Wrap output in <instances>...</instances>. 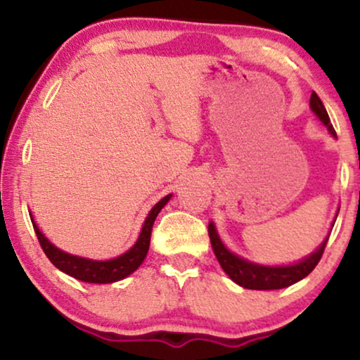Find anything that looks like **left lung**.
Returning <instances> with one entry per match:
<instances>
[{
	"label": "left lung",
	"mask_w": 360,
	"mask_h": 360,
	"mask_svg": "<svg viewBox=\"0 0 360 360\" xmlns=\"http://www.w3.org/2000/svg\"><path fill=\"white\" fill-rule=\"evenodd\" d=\"M309 106H311L313 113L320 118V122L328 128L330 134H332L333 137H337L335 130H333L332 123H330V117L328 113H326L323 103L318 98L315 91H313L311 98H309ZM208 235L214 255H217L221 269L229 274V278L232 279L233 283H237L238 286L245 289H259V291L283 289L298 283V281L303 278H307L309 272L315 269L316 264L320 262L326 242H328V237H326L313 254H309L308 257L300 260V262L291 264V266H260V264H254L250 262V260L238 257L233 252L226 249L221 243L220 237H218L213 221L208 225Z\"/></svg>",
	"instance_id": "1"
}]
</instances>
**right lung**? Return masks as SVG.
I'll return each mask as SVG.
<instances>
[{"instance_id": "1", "label": "right lung", "mask_w": 360, "mask_h": 360, "mask_svg": "<svg viewBox=\"0 0 360 360\" xmlns=\"http://www.w3.org/2000/svg\"><path fill=\"white\" fill-rule=\"evenodd\" d=\"M171 200V194L164 196L162 200L157 203L154 208L150 210V213L147 214L146 221H143L142 232H140L137 242L131 247L130 250H127L125 254H122L120 257L110 259V260H93V259H84L77 257V255L68 254V252L57 249L53 243H51L45 238V235L40 232L39 226L34 223V230L39 238L40 247L45 252L49 260L57 267V269L65 272V274L72 276V278L84 281V283H94V284H108L120 281L127 276H130L131 272L137 271L140 264L146 259L148 245H150V233L154 221L159 214L160 210L164 208V205Z\"/></svg>"}]
</instances>
